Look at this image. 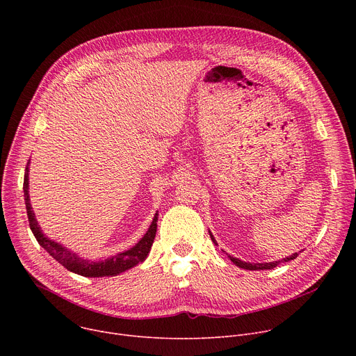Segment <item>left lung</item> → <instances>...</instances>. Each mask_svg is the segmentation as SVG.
I'll return each mask as SVG.
<instances>
[{
  "label": "left lung",
  "instance_id": "1",
  "mask_svg": "<svg viewBox=\"0 0 356 356\" xmlns=\"http://www.w3.org/2000/svg\"><path fill=\"white\" fill-rule=\"evenodd\" d=\"M210 236H211V241H213L216 245H218V243H217V241H216V238H214V235H213L211 232H210ZM297 255H298V253L296 252V253H293L291 257H287V258H284V259H282V261L269 262V264H249V262L239 261L238 258H234V257H231V255H228V257H229L231 262H234L238 268H242V269H246V270H268V269H273V268H276V266H277L279 264H282V262H289V261L296 259V258H297Z\"/></svg>",
  "mask_w": 356,
  "mask_h": 356
}]
</instances>
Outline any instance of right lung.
<instances>
[{
    "label": "right lung",
    "instance_id": "obj_1",
    "mask_svg": "<svg viewBox=\"0 0 356 356\" xmlns=\"http://www.w3.org/2000/svg\"><path fill=\"white\" fill-rule=\"evenodd\" d=\"M29 162L25 169V176H24V197H25V204H26V213H28V220H29V227L31 231L33 232L36 241L39 245L49 253L50 257L56 259L62 266H65L67 270L77 273L84 277H104V276H117L138 264L143 262L152 248V243H154V239L156 236V228H158V211L154 217V221H152L150 227L147 228L146 234L135 243V246L129 248L128 250L120 252L114 257H110L103 261H90L80 258L77 253L72 252L62 243L47 238L40 227L39 222L35 217V213L31 206V200H29Z\"/></svg>",
    "mask_w": 356,
    "mask_h": 356
}]
</instances>
